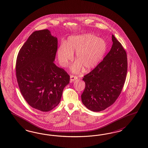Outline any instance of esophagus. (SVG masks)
<instances>
[{
	"mask_svg": "<svg viewBox=\"0 0 148 148\" xmlns=\"http://www.w3.org/2000/svg\"><path fill=\"white\" fill-rule=\"evenodd\" d=\"M70 77H71V82H73V81L75 80H76V79L78 78L77 76L74 75H71Z\"/></svg>",
	"mask_w": 148,
	"mask_h": 148,
	"instance_id": "esophagus-1",
	"label": "esophagus"
}]
</instances>
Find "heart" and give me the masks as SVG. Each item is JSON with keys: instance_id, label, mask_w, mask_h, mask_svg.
<instances>
[{"instance_id": "obj_1", "label": "heart", "mask_w": 148, "mask_h": 148, "mask_svg": "<svg viewBox=\"0 0 148 148\" xmlns=\"http://www.w3.org/2000/svg\"><path fill=\"white\" fill-rule=\"evenodd\" d=\"M107 48V44L103 39L92 34L71 36L66 43L62 42L58 47V61L62 66L65 67L73 58V53L76 52L77 61L72 66V71L79 72L83 67L88 71L98 64Z\"/></svg>"}]
</instances>
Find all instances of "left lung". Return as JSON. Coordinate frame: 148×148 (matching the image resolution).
Masks as SVG:
<instances>
[{
    "label": "left lung",
    "mask_w": 148,
    "mask_h": 148,
    "mask_svg": "<svg viewBox=\"0 0 148 148\" xmlns=\"http://www.w3.org/2000/svg\"><path fill=\"white\" fill-rule=\"evenodd\" d=\"M111 49L103 60L84 76L85 88L82 103L90 110L100 112L111 106L121 93L127 71V58L121 43L112 35Z\"/></svg>",
    "instance_id": "obj_1"
}]
</instances>
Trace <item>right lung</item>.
Here are the masks:
<instances>
[{
    "instance_id": "1",
    "label": "right lung",
    "mask_w": 148,
    "mask_h": 148,
    "mask_svg": "<svg viewBox=\"0 0 148 148\" xmlns=\"http://www.w3.org/2000/svg\"><path fill=\"white\" fill-rule=\"evenodd\" d=\"M58 38L48 29L34 32L23 45L16 60V73L20 91L27 103L48 112L58 105L70 76L54 63Z\"/></svg>"
}]
</instances>
